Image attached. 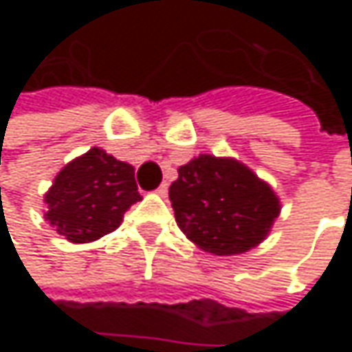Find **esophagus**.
Returning <instances> with one entry per match:
<instances>
[{
  "instance_id": "1",
  "label": "esophagus",
  "mask_w": 352,
  "mask_h": 352,
  "mask_svg": "<svg viewBox=\"0 0 352 352\" xmlns=\"http://www.w3.org/2000/svg\"><path fill=\"white\" fill-rule=\"evenodd\" d=\"M167 193H169V185H167V183H163V185L157 189V195H161V197H167Z\"/></svg>"
}]
</instances>
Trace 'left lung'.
Returning <instances> with one entry per match:
<instances>
[{
	"label": "left lung",
	"instance_id": "8db88e82",
	"mask_svg": "<svg viewBox=\"0 0 352 352\" xmlns=\"http://www.w3.org/2000/svg\"><path fill=\"white\" fill-rule=\"evenodd\" d=\"M169 187L181 232L206 252L243 254L258 246L281 212L273 187L232 157L199 155Z\"/></svg>",
	"mask_w": 352,
	"mask_h": 352
}]
</instances>
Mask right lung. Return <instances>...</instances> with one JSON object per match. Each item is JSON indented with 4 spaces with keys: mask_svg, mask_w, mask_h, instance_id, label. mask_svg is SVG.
Returning <instances> with one entry per match:
<instances>
[{
    "mask_svg": "<svg viewBox=\"0 0 352 352\" xmlns=\"http://www.w3.org/2000/svg\"><path fill=\"white\" fill-rule=\"evenodd\" d=\"M138 199L134 167L94 146L54 177L44 220L69 243H94L113 232Z\"/></svg>",
    "mask_w": 352,
    "mask_h": 352,
    "instance_id": "obj_1",
    "label": "right lung"
}]
</instances>
